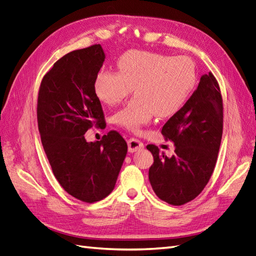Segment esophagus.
Returning <instances> with one entry per match:
<instances>
[{
	"instance_id": "34e87169",
	"label": "esophagus",
	"mask_w": 256,
	"mask_h": 256,
	"mask_svg": "<svg viewBox=\"0 0 256 256\" xmlns=\"http://www.w3.org/2000/svg\"><path fill=\"white\" fill-rule=\"evenodd\" d=\"M128 146L130 152H136L144 149V144L137 138H130L128 140Z\"/></svg>"
}]
</instances>
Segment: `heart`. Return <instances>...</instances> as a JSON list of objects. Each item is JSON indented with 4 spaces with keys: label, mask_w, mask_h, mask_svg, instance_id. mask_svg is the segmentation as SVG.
Masks as SVG:
<instances>
[{
    "label": "heart",
    "mask_w": 256,
    "mask_h": 256,
    "mask_svg": "<svg viewBox=\"0 0 256 256\" xmlns=\"http://www.w3.org/2000/svg\"><path fill=\"white\" fill-rule=\"evenodd\" d=\"M118 72L102 70L95 78V93L102 102L114 107L136 96L114 114V122L133 132L156 114L168 118L185 106L198 82L196 62L188 56L172 57L130 50L116 62Z\"/></svg>",
    "instance_id": "obj_1"
}]
</instances>
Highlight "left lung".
<instances>
[{
	"instance_id": "obj_1",
	"label": "left lung",
	"mask_w": 256,
	"mask_h": 256,
	"mask_svg": "<svg viewBox=\"0 0 256 256\" xmlns=\"http://www.w3.org/2000/svg\"><path fill=\"white\" fill-rule=\"evenodd\" d=\"M161 132L174 142L175 154L168 158L156 145L147 146L154 156L149 182L161 200L172 206L185 204L206 186L220 146L222 100L211 72L201 76L189 100Z\"/></svg>"
}]
</instances>
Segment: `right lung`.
I'll return each mask as SVG.
<instances>
[{"mask_svg": "<svg viewBox=\"0 0 256 256\" xmlns=\"http://www.w3.org/2000/svg\"><path fill=\"white\" fill-rule=\"evenodd\" d=\"M104 57L100 44L66 54L43 76L38 96V132L55 178L69 194L88 203L114 190L128 152L116 130L100 142L84 137L88 128L106 126L94 88Z\"/></svg>", "mask_w": 256, "mask_h": 256, "instance_id": "obj_1", "label": "right lung"}]
</instances>
